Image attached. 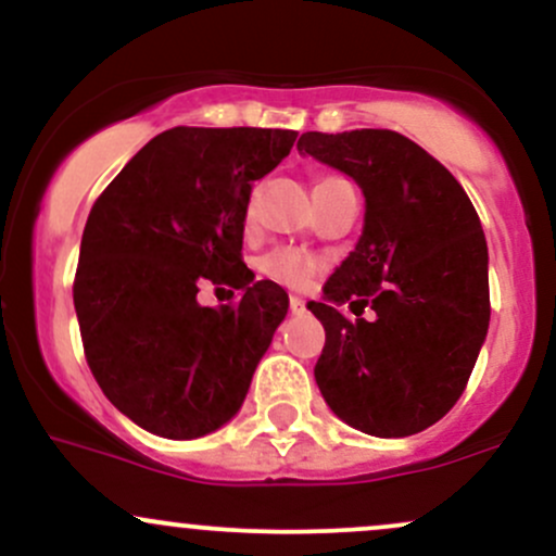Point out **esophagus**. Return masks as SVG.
I'll return each instance as SVG.
<instances>
[{
	"label": "esophagus",
	"mask_w": 556,
	"mask_h": 556,
	"mask_svg": "<svg viewBox=\"0 0 556 556\" xmlns=\"http://www.w3.org/2000/svg\"><path fill=\"white\" fill-rule=\"evenodd\" d=\"M290 311L292 314H303V311H306V301L298 295H290Z\"/></svg>",
	"instance_id": "obj_1"
}]
</instances>
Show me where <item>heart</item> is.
Wrapping results in <instances>:
<instances>
[{
	"label": "heart",
	"mask_w": 556,
	"mask_h": 556,
	"mask_svg": "<svg viewBox=\"0 0 556 556\" xmlns=\"http://www.w3.org/2000/svg\"><path fill=\"white\" fill-rule=\"evenodd\" d=\"M258 268L261 274H266L274 282L288 285V288H301V285L311 277V268L314 266H311V261L306 255L298 253V250L277 248L258 261Z\"/></svg>",
	"instance_id": "1"
}]
</instances>
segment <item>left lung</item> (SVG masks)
I'll list each match as a JSON object with an SVG mask.
<instances>
[{"mask_svg":"<svg viewBox=\"0 0 556 556\" xmlns=\"http://www.w3.org/2000/svg\"><path fill=\"white\" fill-rule=\"evenodd\" d=\"M298 152L351 176L367 208L325 298L308 301L327 334L316 386L367 435L422 432L459 401L485 343L491 298L478 213L448 168L404 134L306 131ZM367 305L371 320L361 316Z\"/></svg>","mask_w":556,"mask_h":556,"instance_id":"left-lung-1","label":"left lung"}]
</instances>
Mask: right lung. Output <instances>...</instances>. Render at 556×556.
I'll list each match as a JSON object with an SVG mask.
<instances>
[{
    "instance_id": "1",
    "label": "right lung",
    "mask_w": 556,
    "mask_h": 556,
    "mask_svg": "<svg viewBox=\"0 0 556 556\" xmlns=\"http://www.w3.org/2000/svg\"><path fill=\"white\" fill-rule=\"evenodd\" d=\"M295 137L176 126L91 205L73 282L84 353L110 404L152 435L192 441L227 425L288 316V292L242 264V231L253 181ZM205 278L241 303L200 307Z\"/></svg>"
}]
</instances>
